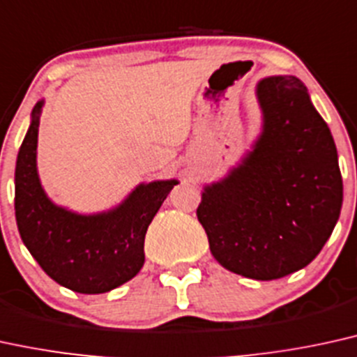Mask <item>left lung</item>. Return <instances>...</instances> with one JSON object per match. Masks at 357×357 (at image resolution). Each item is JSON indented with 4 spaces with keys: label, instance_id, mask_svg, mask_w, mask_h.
<instances>
[{
    "label": "left lung",
    "instance_id": "8db88e82",
    "mask_svg": "<svg viewBox=\"0 0 357 357\" xmlns=\"http://www.w3.org/2000/svg\"><path fill=\"white\" fill-rule=\"evenodd\" d=\"M264 124L255 149L206 186L197 220L222 268L271 281L319 255L339 220L342 178L328 124L296 76L257 84Z\"/></svg>",
    "mask_w": 357,
    "mask_h": 357
}]
</instances>
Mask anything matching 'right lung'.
Listing matches in <instances>:
<instances>
[{"mask_svg": "<svg viewBox=\"0 0 357 357\" xmlns=\"http://www.w3.org/2000/svg\"><path fill=\"white\" fill-rule=\"evenodd\" d=\"M43 101L33 108L15 173L16 225L24 246L58 284L81 294L108 293L139 273L144 236L176 179L139 184L118 208L83 216L51 203L36 171Z\"/></svg>", "mask_w": 357, "mask_h": 357, "instance_id": "obj_1", "label": "right lung"}]
</instances>
